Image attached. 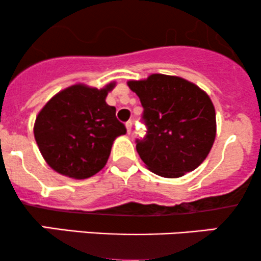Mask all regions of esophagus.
I'll return each instance as SVG.
<instances>
[{"label": "esophagus", "mask_w": 261, "mask_h": 261, "mask_svg": "<svg viewBox=\"0 0 261 261\" xmlns=\"http://www.w3.org/2000/svg\"><path fill=\"white\" fill-rule=\"evenodd\" d=\"M132 128H133V125H132V122L130 121L127 122V123H125V129H127L128 134L132 133Z\"/></svg>", "instance_id": "1"}]
</instances>
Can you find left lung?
Returning a JSON list of instances; mask_svg holds the SVG:
<instances>
[{
  "mask_svg": "<svg viewBox=\"0 0 261 261\" xmlns=\"http://www.w3.org/2000/svg\"><path fill=\"white\" fill-rule=\"evenodd\" d=\"M140 99L148 127L137 151L151 172L178 178L209 155L216 137V112L203 89L177 75L150 74L128 81Z\"/></svg>",
  "mask_w": 261,
  "mask_h": 261,
  "instance_id": "8db88e82",
  "label": "left lung"
}]
</instances>
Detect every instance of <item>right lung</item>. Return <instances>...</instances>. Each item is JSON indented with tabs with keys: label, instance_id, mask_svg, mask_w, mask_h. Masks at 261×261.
I'll return each instance as SVG.
<instances>
[{
	"label": "right lung",
	"instance_id": "obj_1",
	"mask_svg": "<svg viewBox=\"0 0 261 261\" xmlns=\"http://www.w3.org/2000/svg\"><path fill=\"white\" fill-rule=\"evenodd\" d=\"M111 82L97 89L78 83L58 91L40 110L34 137L46 164L62 176L85 179L105 167L116 138L125 127L106 97Z\"/></svg>",
	"mask_w": 261,
	"mask_h": 261
}]
</instances>
